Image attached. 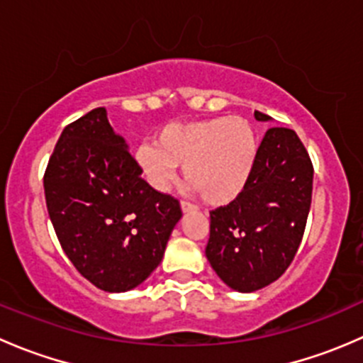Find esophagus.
I'll list each match as a JSON object with an SVG mask.
<instances>
[{"label": "esophagus", "mask_w": 363, "mask_h": 363, "mask_svg": "<svg viewBox=\"0 0 363 363\" xmlns=\"http://www.w3.org/2000/svg\"><path fill=\"white\" fill-rule=\"evenodd\" d=\"M181 208L184 212H189V211H195L196 205L191 203V202H188V200H181Z\"/></svg>", "instance_id": "1"}]
</instances>
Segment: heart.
<instances>
[{"instance_id": "heart-1", "label": "heart", "mask_w": 363, "mask_h": 363, "mask_svg": "<svg viewBox=\"0 0 363 363\" xmlns=\"http://www.w3.org/2000/svg\"><path fill=\"white\" fill-rule=\"evenodd\" d=\"M258 151L255 126L246 117L230 116L167 124L135 158L152 188L167 191L177 167H184V181L205 203L226 205L250 184Z\"/></svg>"}]
</instances>
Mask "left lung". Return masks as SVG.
<instances>
[{
    "instance_id": "obj_1",
    "label": "left lung",
    "mask_w": 363,
    "mask_h": 363,
    "mask_svg": "<svg viewBox=\"0 0 363 363\" xmlns=\"http://www.w3.org/2000/svg\"><path fill=\"white\" fill-rule=\"evenodd\" d=\"M258 121H269L256 111ZM313 161L290 128H269L250 184L239 199L211 211L205 255L230 288L256 291L294 262L313 196Z\"/></svg>"
}]
</instances>
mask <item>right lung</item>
Wrapping results in <instances>:
<instances>
[{
	"label": "right lung",
	"instance_id": "obj_1",
	"mask_svg": "<svg viewBox=\"0 0 363 363\" xmlns=\"http://www.w3.org/2000/svg\"><path fill=\"white\" fill-rule=\"evenodd\" d=\"M140 174L98 107L65 126L43 175L61 247L89 283L111 294L151 276L182 216L179 200Z\"/></svg>",
	"mask_w": 363,
	"mask_h": 363
}]
</instances>
